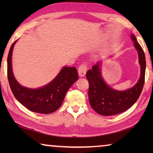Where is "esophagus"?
I'll return each mask as SVG.
<instances>
[{"mask_svg": "<svg viewBox=\"0 0 153 153\" xmlns=\"http://www.w3.org/2000/svg\"><path fill=\"white\" fill-rule=\"evenodd\" d=\"M87 66L86 64H82L78 68V74L80 77H84L86 75Z\"/></svg>", "mask_w": 153, "mask_h": 153, "instance_id": "1", "label": "esophagus"}]
</instances>
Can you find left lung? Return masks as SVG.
Here are the masks:
<instances>
[{"label": "left lung", "instance_id": "1", "mask_svg": "<svg viewBox=\"0 0 153 153\" xmlns=\"http://www.w3.org/2000/svg\"><path fill=\"white\" fill-rule=\"evenodd\" d=\"M131 38L138 51L141 71L138 82L134 87L125 91H119L111 88L101 76L100 62H98L92 67V69L87 71L90 104L93 109L100 115L109 116L124 112L132 107L141 94L144 84L146 59L143 49L137 42L136 36L131 34Z\"/></svg>", "mask_w": 153, "mask_h": 153}]
</instances>
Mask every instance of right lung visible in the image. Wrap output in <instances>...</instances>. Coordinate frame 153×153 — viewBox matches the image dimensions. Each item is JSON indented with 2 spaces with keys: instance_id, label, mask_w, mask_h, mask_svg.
I'll list each match as a JSON object with an SVG mask.
<instances>
[{
  "instance_id": "1",
  "label": "right lung",
  "mask_w": 153,
  "mask_h": 153,
  "mask_svg": "<svg viewBox=\"0 0 153 153\" xmlns=\"http://www.w3.org/2000/svg\"><path fill=\"white\" fill-rule=\"evenodd\" d=\"M17 40L13 43L7 58V77L14 97L27 109L35 113L49 114L61 107L65 94L78 79L75 67H64L53 81L37 89L25 88L15 79L12 71V52Z\"/></svg>"
}]
</instances>
